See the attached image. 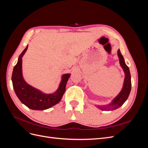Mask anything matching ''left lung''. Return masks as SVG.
Returning a JSON list of instances; mask_svg holds the SVG:
<instances>
[{"mask_svg":"<svg viewBox=\"0 0 148 148\" xmlns=\"http://www.w3.org/2000/svg\"><path fill=\"white\" fill-rule=\"evenodd\" d=\"M117 55L119 59L120 65L122 67L124 73H125V78L122 90L119 93V95L114 98L113 100L110 104L107 105H95L98 109L102 110H114L117 109L119 107L122 106L124 102L126 101L129 96L130 93L131 91L132 88V82H131V75L130 72V70L128 66L125 64L123 57L121 54L120 49L117 51Z\"/></svg>","mask_w":148,"mask_h":148,"instance_id":"1","label":"left lung"}]
</instances>
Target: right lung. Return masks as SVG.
<instances>
[{"label": "right lung", "mask_w": 148, "mask_h": 148, "mask_svg": "<svg viewBox=\"0 0 148 148\" xmlns=\"http://www.w3.org/2000/svg\"><path fill=\"white\" fill-rule=\"evenodd\" d=\"M28 45L21 52L17 64L14 66L12 76L13 87L20 101L32 110H43L51 108L59 103L65 91L66 84L70 73L62 76L61 82L57 91L51 94H46L35 88L25 82L22 73V57L27 51Z\"/></svg>", "instance_id": "1"}]
</instances>
